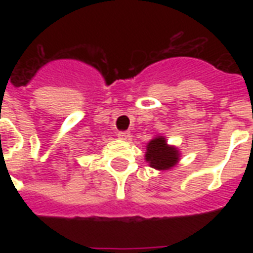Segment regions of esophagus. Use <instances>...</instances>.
Instances as JSON below:
<instances>
[{"instance_id": "1", "label": "esophagus", "mask_w": 253, "mask_h": 253, "mask_svg": "<svg viewBox=\"0 0 253 253\" xmlns=\"http://www.w3.org/2000/svg\"><path fill=\"white\" fill-rule=\"evenodd\" d=\"M118 138L122 139V140H127L130 138V131H119Z\"/></svg>"}]
</instances>
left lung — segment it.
Listing matches in <instances>:
<instances>
[{"label": "left lung", "instance_id": "obj_1", "mask_svg": "<svg viewBox=\"0 0 253 253\" xmlns=\"http://www.w3.org/2000/svg\"><path fill=\"white\" fill-rule=\"evenodd\" d=\"M180 152L176 147L168 146L164 136H156L147 144L146 162L158 170H167L176 166Z\"/></svg>", "mask_w": 253, "mask_h": 253}]
</instances>
